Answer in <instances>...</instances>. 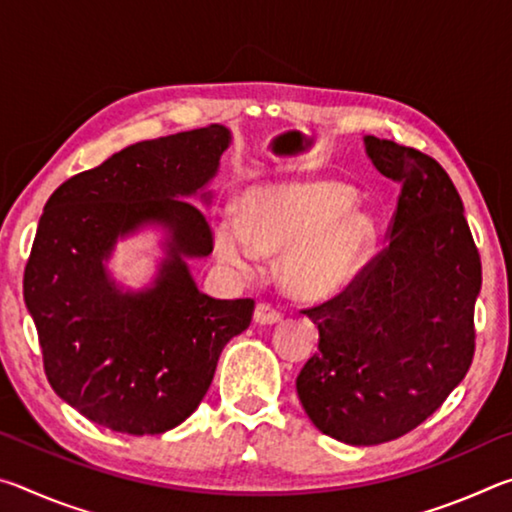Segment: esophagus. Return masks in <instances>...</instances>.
I'll list each match as a JSON object with an SVG mask.
<instances>
[{
    "label": "esophagus",
    "instance_id": "34e87169",
    "mask_svg": "<svg viewBox=\"0 0 512 512\" xmlns=\"http://www.w3.org/2000/svg\"><path fill=\"white\" fill-rule=\"evenodd\" d=\"M253 318H255L257 325H275V323H280V320H282V314L275 307L266 305V302H259V305L255 307Z\"/></svg>",
    "mask_w": 512,
    "mask_h": 512
}]
</instances>
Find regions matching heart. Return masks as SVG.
I'll return each instance as SVG.
<instances>
[{
	"mask_svg": "<svg viewBox=\"0 0 512 512\" xmlns=\"http://www.w3.org/2000/svg\"><path fill=\"white\" fill-rule=\"evenodd\" d=\"M341 183H273L239 198V219L214 221V246L225 264L244 275L259 255L280 256V282L293 298L325 302L348 291L377 246L375 216L354 207Z\"/></svg>",
	"mask_w": 512,
	"mask_h": 512,
	"instance_id": "heart-1",
	"label": "heart"
}]
</instances>
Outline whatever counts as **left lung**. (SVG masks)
Wrapping results in <instances>:
<instances>
[{
	"instance_id": "left-lung-1",
	"label": "left lung",
	"mask_w": 512,
	"mask_h": 512,
	"mask_svg": "<svg viewBox=\"0 0 512 512\" xmlns=\"http://www.w3.org/2000/svg\"><path fill=\"white\" fill-rule=\"evenodd\" d=\"M363 144L402 185L391 241L348 291L305 309L320 341L296 379L316 429L357 447L409 433L461 384L481 291V257L447 171L393 140Z\"/></svg>"
}]
</instances>
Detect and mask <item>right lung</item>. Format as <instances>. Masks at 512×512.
<instances>
[{"instance_id": "1", "label": "right lung", "mask_w": 512, "mask_h": 512, "mask_svg": "<svg viewBox=\"0 0 512 512\" xmlns=\"http://www.w3.org/2000/svg\"><path fill=\"white\" fill-rule=\"evenodd\" d=\"M232 133L221 124L137 142L49 196L24 268V302L60 400L119 433H164L192 415L250 298L216 300L189 259L212 253L203 210ZM163 232L151 285L128 290L107 262L119 240Z\"/></svg>"}]
</instances>
